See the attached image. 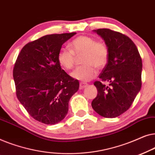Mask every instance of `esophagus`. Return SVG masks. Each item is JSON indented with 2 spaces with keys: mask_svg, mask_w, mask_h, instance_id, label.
Returning <instances> with one entry per match:
<instances>
[{
  "mask_svg": "<svg viewBox=\"0 0 155 155\" xmlns=\"http://www.w3.org/2000/svg\"><path fill=\"white\" fill-rule=\"evenodd\" d=\"M87 84L85 83V82H80V89H83L84 87H86Z\"/></svg>",
  "mask_w": 155,
  "mask_h": 155,
  "instance_id": "1",
  "label": "esophagus"
}]
</instances>
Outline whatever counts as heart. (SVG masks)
I'll use <instances>...</instances> for the list:
<instances>
[{"label": "heart", "mask_w": 155, "mask_h": 155, "mask_svg": "<svg viewBox=\"0 0 155 155\" xmlns=\"http://www.w3.org/2000/svg\"><path fill=\"white\" fill-rule=\"evenodd\" d=\"M71 49L62 47L58 53V61L61 66L71 70L75 63L76 56L80 57L83 63L72 72L71 75L82 81H89L97 75V70L106 66L109 61V50L104 41H96L90 36L82 35L70 43Z\"/></svg>", "instance_id": "b5f03b06"}]
</instances>
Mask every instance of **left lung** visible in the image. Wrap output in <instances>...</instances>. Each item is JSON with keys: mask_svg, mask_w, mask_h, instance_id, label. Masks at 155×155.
Here are the masks:
<instances>
[{"mask_svg": "<svg viewBox=\"0 0 155 155\" xmlns=\"http://www.w3.org/2000/svg\"><path fill=\"white\" fill-rule=\"evenodd\" d=\"M104 40L109 50L107 64L94 84L97 95L93 109L105 118H115L132 105L142 85L143 63L137 48L128 37L109 29L94 30ZM107 81V86L103 84Z\"/></svg>", "mask_w": 155, "mask_h": 155, "instance_id": "left-lung-1", "label": "left lung"}]
</instances>
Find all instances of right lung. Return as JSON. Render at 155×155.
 <instances>
[{
	"instance_id": "obj_1",
	"label": "right lung",
	"mask_w": 155,
	"mask_h": 155,
	"mask_svg": "<svg viewBox=\"0 0 155 155\" xmlns=\"http://www.w3.org/2000/svg\"><path fill=\"white\" fill-rule=\"evenodd\" d=\"M76 32L54 34L25 45L13 68L18 100L33 118L42 124H58L68 111V102L80 84L61 69L58 53Z\"/></svg>"
}]
</instances>
